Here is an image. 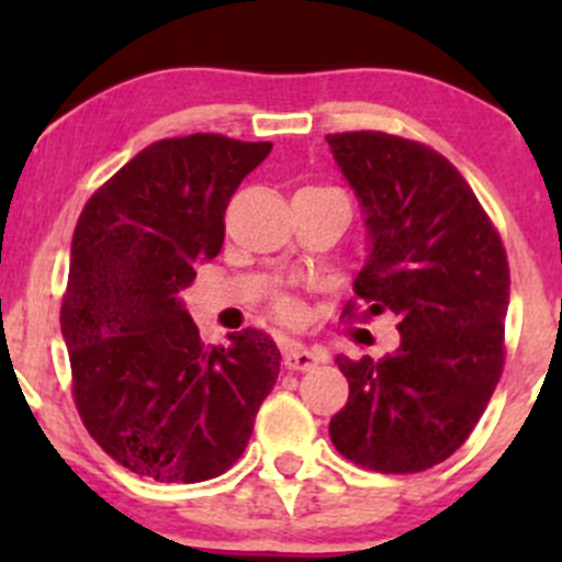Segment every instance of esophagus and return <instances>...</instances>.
I'll use <instances>...</instances> for the list:
<instances>
[{"label":"esophagus","mask_w":562,"mask_h":562,"mask_svg":"<svg viewBox=\"0 0 562 562\" xmlns=\"http://www.w3.org/2000/svg\"><path fill=\"white\" fill-rule=\"evenodd\" d=\"M321 361H323V356L302 342H291L285 348V356H282V364L293 372H310V370H315Z\"/></svg>","instance_id":"1"}]
</instances>
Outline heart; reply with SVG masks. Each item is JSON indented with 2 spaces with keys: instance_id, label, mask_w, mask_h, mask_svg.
I'll use <instances>...</instances> for the list:
<instances>
[{
  "instance_id": "b5f03b06",
  "label": "heart",
  "mask_w": 562,
  "mask_h": 562,
  "mask_svg": "<svg viewBox=\"0 0 562 562\" xmlns=\"http://www.w3.org/2000/svg\"><path fill=\"white\" fill-rule=\"evenodd\" d=\"M282 310H285V313H291V307H288V304H285V307H282Z\"/></svg>"
}]
</instances>
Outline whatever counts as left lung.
<instances>
[{"label":"left lung","instance_id":"8db88e82","mask_svg":"<svg viewBox=\"0 0 562 562\" xmlns=\"http://www.w3.org/2000/svg\"><path fill=\"white\" fill-rule=\"evenodd\" d=\"M326 140L370 241L353 280L361 317L383 310L400 317L394 353L337 356L350 394L328 435L361 468L418 473L468 440L501 381L506 249L462 173L435 149L372 130Z\"/></svg>","mask_w":562,"mask_h":562}]
</instances>
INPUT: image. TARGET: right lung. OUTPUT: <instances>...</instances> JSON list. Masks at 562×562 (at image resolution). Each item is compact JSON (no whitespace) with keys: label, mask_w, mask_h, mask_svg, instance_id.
Returning a JSON list of instances; mask_svg holds the SVG:
<instances>
[{"label":"right lung","mask_w":562,"mask_h":562,"mask_svg":"<svg viewBox=\"0 0 562 562\" xmlns=\"http://www.w3.org/2000/svg\"><path fill=\"white\" fill-rule=\"evenodd\" d=\"M269 151L214 133L157 140L78 217L61 302L72 396L100 449L146 479L225 473L280 375L269 334L206 348L179 299L223 249L231 195Z\"/></svg>","instance_id":"obj_1"}]
</instances>
